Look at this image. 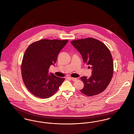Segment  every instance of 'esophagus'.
<instances>
[{
  "label": "esophagus",
  "mask_w": 134,
  "mask_h": 134,
  "mask_svg": "<svg viewBox=\"0 0 134 134\" xmlns=\"http://www.w3.org/2000/svg\"><path fill=\"white\" fill-rule=\"evenodd\" d=\"M70 79L73 81H76L77 80V78H72V77H70Z\"/></svg>",
  "instance_id": "34e87169"
}]
</instances>
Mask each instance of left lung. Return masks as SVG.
Returning a JSON list of instances; mask_svg holds the SVG:
<instances>
[{
    "label": "left lung",
    "instance_id": "1",
    "mask_svg": "<svg viewBox=\"0 0 134 134\" xmlns=\"http://www.w3.org/2000/svg\"><path fill=\"white\" fill-rule=\"evenodd\" d=\"M71 43L81 54L84 63L92 66L91 77L81 78L84 84L81 92L87 96L101 93L110 83L113 73V59L109 49L92 38L74 40Z\"/></svg>",
    "mask_w": 134,
    "mask_h": 134
}]
</instances>
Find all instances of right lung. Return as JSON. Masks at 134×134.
<instances>
[{"label": "right lung", "mask_w": 134, "mask_h": 134, "mask_svg": "<svg viewBox=\"0 0 134 134\" xmlns=\"http://www.w3.org/2000/svg\"><path fill=\"white\" fill-rule=\"evenodd\" d=\"M68 41L42 39L27 48L21 65L22 76L25 85L34 95L41 98H49L65 80L52 73L49 75V69L51 65H54L58 54Z\"/></svg>", "instance_id": "add662e5"}]
</instances>
